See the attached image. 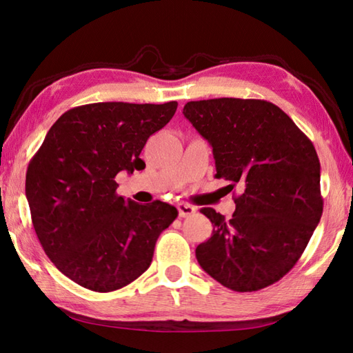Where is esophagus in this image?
<instances>
[{"instance_id": "obj_1", "label": "esophagus", "mask_w": 353, "mask_h": 353, "mask_svg": "<svg viewBox=\"0 0 353 353\" xmlns=\"http://www.w3.org/2000/svg\"><path fill=\"white\" fill-rule=\"evenodd\" d=\"M177 211H179V216H182V219H185V216H190V215H192L194 212H196V208L191 206V205H186V203H179L177 205Z\"/></svg>"}]
</instances>
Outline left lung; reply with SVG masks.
I'll return each mask as SVG.
<instances>
[{
	"label": "left lung",
	"mask_w": 353,
	"mask_h": 353,
	"mask_svg": "<svg viewBox=\"0 0 353 353\" xmlns=\"http://www.w3.org/2000/svg\"><path fill=\"white\" fill-rule=\"evenodd\" d=\"M183 115L211 144L215 177L241 188L230 220L201 209L214 230L197 245L199 264L234 291L265 288L296 265L321 219L316 148L265 100L188 101Z\"/></svg>",
	"instance_id": "1"
}]
</instances>
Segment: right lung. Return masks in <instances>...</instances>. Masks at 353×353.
I'll return each mask as SVG.
<instances>
[{"instance_id": "obj_1", "label": "right lung", "mask_w": 353, "mask_h": 353, "mask_svg": "<svg viewBox=\"0 0 353 353\" xmlns=\"http://www.w3.org/2000/svg\"><path fill=\"white\" fill-rule=\"evenodd\" d=\"M176 109L177 101L70 109L30 161L26 196L36 235L52 264L81 287L109 292L138 279L176 220L174 206L125 200L115 182L119 171L145 167L142 148Z\"/></svg>"}]
</instances>
